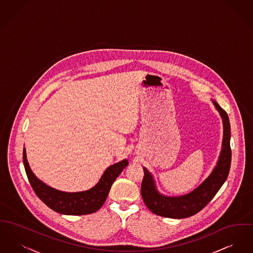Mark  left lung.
<instances>
[{
    "label": "left lung",
    "mask_w": 253,
    "mask_h": 253,
    "mask_svg": "<svg viewBox=\"0 0 253 253\" xmlns=\"http://www.w3.org/2000/svg\"><path fill=\"white\" fill-rule=\"evenodd\" d=\"M212 103L223 120V142L217 164L208 178L191 192L173 197L161 193L157 188L153 175L147 168L143 167L144 178L141 183V196L146 207L154 214L172 219L193 216L214 198L227 178L231 164L229 119L215 100H212Z\"/></svg>",
    "instance_id": "8db88e82"
}]
</instances>
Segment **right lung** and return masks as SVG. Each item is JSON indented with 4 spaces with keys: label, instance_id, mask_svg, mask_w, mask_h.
<instances>
[{
    "label": "right lung",
    "instance_id": "1",
    "mask_svg": "<svg viewBox=\"0 0 253 253\" xmlns=\"http://www.w3.org/2000/svg\"><path fill=\"white\" fill-rule=\"evenodd\" d=\"M24 166L34 192L52 210L64 215H87L97 211L103 206L114 181L129 164L127 160L108 167L98 182L89 190L80 192H65L48 186L37 178L27 159L26 148L23 151Z\"/></svg>",
    "mask_w": 253,
    "mask_h": 253
}]
</instances>
